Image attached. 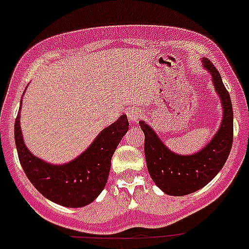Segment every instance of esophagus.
Returning <instances> with one entry per match:
<instances>
[{
    "label": "esophagus",
    "instance_id": "esophagus-1",
    "mask_svg": "<svg viewBox=\"0 0 249 249\" xmlns=\"http://www.w3.org/2000/svg\"><path fill=\"white\" fill-rule=\"evenodd\" d=\"M126 115H128L129 121H130L132 124H137L143 113H142V111L138 108H129L128 111H126Z\"/></svg>",
    "mask_w": 249,
    "mask_h": 249
}]
</instances>
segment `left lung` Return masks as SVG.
Returning a JSON list of instances; mask_svg holds the SVG:
<instances>
[{
	"label": "left lung",
	"instance_id": "8db88e82",
	"mask_svg": "<svg viewBox=\"0 0 249 249\" xmlns=\"http://www.w3.org/2000/svg\"><path fill=\"white\" fill-rule=\"evenodd\" d=\"M203 66L212 75L216 91L222 103V123L211 142L196 154H174L156 136L154 129L141 121L144 133V156L148 173L156 186L172 196H183L195 193L216 177L229 158L232 146V106L220 72L209 59Z\"/></svg>",
	"mask_w": 249,
	"mask_h": 249
}]
</instances>
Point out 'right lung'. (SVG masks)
<instances>
[{
	"label": "right lung",
	"instance_id": "obj_1",
	"mask_svg": "<svg viewBox=\"0 0 249 249\" xmlns=\"http://www.w3.org/2000/svg\"><path fill=\"white\" fill-rule=\"evenodd\" d=\"M19 117L20 112L14 125L15 144L21 168L31 183L46 199L63 207L80 208L95 200L108 179L113 152L128 132L126 115H121L102 130L81 155L62 165L46 163L29 152L21 136Z\"/></svg>",
	"mask_w": 249,
	"mask_h": 249
}]
</instances>
